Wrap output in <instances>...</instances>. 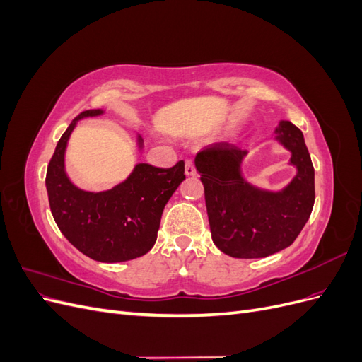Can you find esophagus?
Instances as JSON below:
<instances>
[{"mask_svg": "<svg viewBox=\"0 0 362 362\" xmlns=\"http://www.w3.org/2000/svg\"><path fill=\"white\" fill-rule=\"evenodd\" d=\"M185 175H187V177H193V175H196V168L192 160L185 161Z\"/></svg>", "mask_w": 362, "mask_h": 362, "instance_id": "1", "label": "esophagus"}]
</instances>
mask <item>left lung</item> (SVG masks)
<instances>
[{
    "mask_svg": "<svg viewBox=\"0 0 362 362\" xmlns=\"http://www.w3.org/2000/svg\"><path fill=\"white\" fill-rule=\"evenodd\" d=\"M275 140L291 152L296 177L281 192L249 184L242 175L247 151L221 141L194 158L205 190L211 238L234 258H264L288 247L311 216L315 190L314 168L302 131L281 120Z\"/></svg>",
    "mask_w": 362,
    "mask_h": 362,
    "instance_id": "left-lung-1",
    "label": "left lung"
}]
</instances>
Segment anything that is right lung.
<instances>
[{"instance_id": "add662e5", "label": "right lung", "mask_w": 362, "mask_h": 362, "mask_svg": "<svg viewBox=\"0 0 362 362\" xmlns=\"http://www.w3.org/2000/svg\"><path fill=\"white\" fill-rule=\"evenodd\" d=\"M103 113L86 110L72 120L54 151L45 184L54 221L69 243L95 261L122 262L148 254L156 245L164 205L185 180L184 161L169 169L139 163L110 190L78 189L64 170L68 140L78 120ZM137 144L144 146L140 136Z\"/></svg>"}]
</instances>
